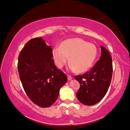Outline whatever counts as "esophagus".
I'll return each instance as SVG.
<instances>
[{"label": "esophagus", "instance_id": "obj_1", "mask_svg": "<svg viewBox=\"0 0 130 130\" xmlns=\"http://www.w3.org/2000/svg\"><path fill=\"white\" fill-rule=\"evenodd\" d=\"M67 77H68V80H72V77L71 76H70V75H67Z\"/></svg>", "mask_w": 130, "mask_h": 130}]
</instances>
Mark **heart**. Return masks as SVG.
I'll return each mask as SVG.
<instances>
[{"label":"heart","mask_w":130,"mask_h":130,"mask_svg":"<svg viewBox=\"0 0 130 130\" xmlns=\"http://www.w3.org/2000/svg\"><path fill=\"white\" fill-rule=\"evenodd\" d=\"M98 55V50L93 43L79 38L67 39L60 46L54 47L52 56L58 68H62L68 60L70 70L83 73L88 70L93 65Z\"/></svg>","instance_id":"obj_1"}]
</instances>
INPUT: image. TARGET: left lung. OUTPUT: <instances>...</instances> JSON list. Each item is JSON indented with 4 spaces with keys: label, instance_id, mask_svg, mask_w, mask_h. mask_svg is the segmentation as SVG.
Wrapping results in <instances>:
<instances>
[{
    "label": "left lung",
    "instance_id": "1",
    "mask_svg": "<svg viewBox=\"0 0 130 130\" xmlns=\"http://www.w3.org/2000/svg\"><path fill=\"white\" fill-rule=\"evenodd\" d=\"M100 60L90 71L82 75H77L75 79L80 85L76 93L78 101L86 105L96 104L104 98L111 83L113 67L109 52L101 46Z\"/></svg>",
    "mask_w": 130,
    "mask_h": 130
}]
</instances>
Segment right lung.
Masks as SVG:
<instances>
[{"label":"right lung","mask_w":130,"mask_h":130,"mask_svg":"<svg viewBox=\"0 0 130 130\" xmlns=\"http://www.w3.org/2000/svg\"><path fill=\"white\" fill-rule=\"evenodd\" d=\"M52 58V47L41 37L28 41L18 57V69L23 89L34 104L43 108L56 102L67 81Z\"/></svg>","instance_id":"obj_1"}]
</instances>
